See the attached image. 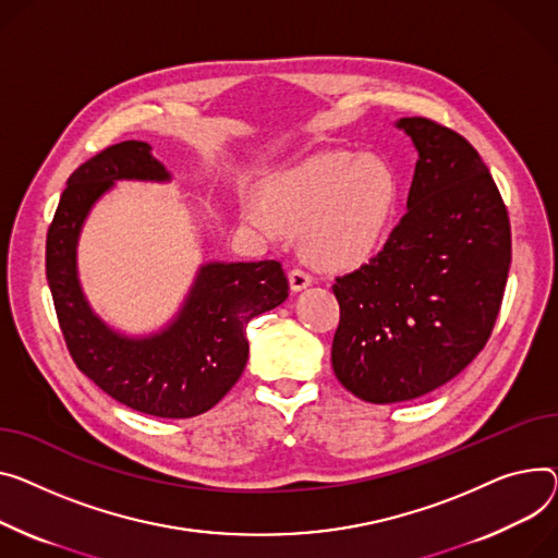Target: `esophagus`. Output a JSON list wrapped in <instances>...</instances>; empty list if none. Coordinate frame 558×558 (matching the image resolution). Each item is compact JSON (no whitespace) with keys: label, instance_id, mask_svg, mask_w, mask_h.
<instances>
[{"label":"esophagus","instance_id":"34e87169","mask_svg":"<svg viewBox=\"0 0 558 558\" xmlns=\"http://www.w3.org/2000/svg\"><path fill=\"white\" fill-rule=\"evenodd\" d=\"M312 276L305 271V269H291L289 271V287L291 291H303L305 287L312 284Z\"/></svg>","mask_w":558,"mask_h":558}]
</instances>
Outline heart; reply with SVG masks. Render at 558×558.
I'll list each match as a JSON object with an SVG mask.
<instances>
[{
  "mask_svg": "<svg viewBox=\"0 0 558 558\" xmlns=\"http://www.w3.org/2000/svg\"><path fill=\"white\" fill-rule=\"evenodd\" d=\"M259 199L242 206L248 229L269 240L301 229L312 259L348 267L365 259L386 235L399 202V181L384 159L339 150L274 174Z\"/></svg>",
  "mask_w": 558,
  "mask_h": 558,
  "instance_id": "heart-1",
  "label": "heart"
}]
</instances>
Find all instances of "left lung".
<instances>
[{"mask_svg": "<svg viewBox=\"0 0 558 558\" xmlns=\"http://www.w3.org/2000/svg\"><path fill=\"white\" fill-rule=\"evenodd\" d=\"M397 128L420 153L408 210L384 248L331 287L333 375L369 403L460 375L492 337L511 265L507 206L475 147L424 117Z\"/></svg>", "mask_w": 558, "mask_h": 558, "instance_id": "8db88e82", "label": "left lung"}]
</instances>
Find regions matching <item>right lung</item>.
Wrapping results in <instances>:
<instances>
[{"mask_svg":"<svg viewBox=\"0 0 558 558\" xmlns=\"http://www.w3.org/2000/svg\"><path fill=\"white\" fill-rule=\"evenodd\" d=\"M150 150L143 141H123L73 170L47 233V280L81 373L138 413L185 420L210 411L235 386L248 359V320L284 303L289 280L276 259L208 263L166 329L132 339L105 325L81 289L78 238L114 181H170Z\"/></svg>","mask_w":558,"mask_h":558,"instance_id":"obj_1","label":"right lung"}]
</instances>
